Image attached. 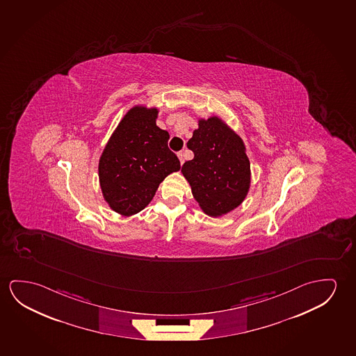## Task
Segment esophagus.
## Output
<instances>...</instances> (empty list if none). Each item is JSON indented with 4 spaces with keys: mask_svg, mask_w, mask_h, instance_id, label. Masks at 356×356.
Returning <instances> with one entry per match:
<instances>
[{
    "mask_svg": "<svg viewBox=\"0 0 356 356\" xmlns=\"http://www.w3.org/2000/svg\"><path fill=\"white\" fill-rule=\"evenodd\" d=\"M177 156H179V160H180L181 165L184 164V161H185V155H184V153L180 152V153L177 154Z\"/></svg>",
    "mask_w": 356,
    "mask_h": 356,
    "instance_id": "1",
    "label": "esophagus"
}]
</instances>
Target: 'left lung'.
I'll list each match as a JSON object with an SVG mask.
<instances>
[{
    "label": "left lung",
    "mask_w": 356,
    "mask_h": 356,
    "mask_svg": "<svg viewBox=\"0 0 356 356\" xmlns=\"http://www.w3.org/2000/svg\"><path fill=\"white\" fill-rule=\"evenodd\" d=\"M187 148L195 156L181 172L203 212L219 217L238 207L250 187V161L241 138L213 115L198 120Z\"/></svg>",
    "instance_id": "obj_1"
}]
</instances>
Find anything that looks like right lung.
I'll use <instances>...</instances> for the list:
<instances>
[{
    "instance_id": "obj_1",
    "label": "right lung",
    "mask_w": 356,
    "mask_h": 356,
    "mask_svg": "<svg viewBox=\"0 0 356 356\" xmlns=\"http://www.w3.org/2000/svg\"><path fill=\"white\" fill-rule=\"evenodd\" d=\"M158 112L144 106L128 111L99 158L104 201L122 216L147 207L165 177L180 170V160L168 147L169 133L156 126Z\"/></svg>"
}]
</instances>
